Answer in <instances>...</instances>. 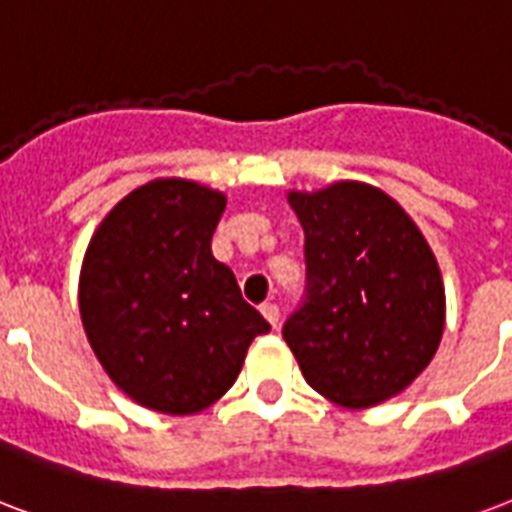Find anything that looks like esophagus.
<instances>
[{"label":"esophagus","mask_w":512,"mask_h":512,"mask_svg":"<svg viewBox=\"0 0 512 512\" xmlns=\"http://www.w3.org/2000/svg\"><path fill=\"white\" fill-rule=\"evenodd\" d=\"M260 312H263V317H266L268 323H271L276 328V323H279V306L268 301V304L260 306Z\"/></svg>","instance_id":"obj_1"}]
</instances>
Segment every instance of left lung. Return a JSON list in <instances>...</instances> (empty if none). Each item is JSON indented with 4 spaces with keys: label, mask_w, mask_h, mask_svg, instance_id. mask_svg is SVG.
Segmentation results:
<instances>
[{
    "label": "left lung",
    "mask_w": 512,
    "mask_h": 512,
    "mask_svg": "<svg viewBox=\"0 0 512 512\" xmlns=\"http://www.w3.org/2000/svg\"><path fill=\"white\" fill-rule=\"evenodd\" d=\"M304 227L306 295L282 328L306 382L350 410L401 393L445 331L437 257L382 189L336 181L290 192Z\"/></svg>",
    "instance_id": "1"
}]
</instances>
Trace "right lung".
I'll return each mask as SVG.
<instances>
[{
	"label": "right lung",
	"instance_id": "add662e5",
	"mask_svg": "<svg viewBox=\"0 0 512 512\" xmlns=\"http://www.w3.org/2000/svg\"><path fill=\"white\" fill-rule=\"evenodd\" d=\"M227 198L157 179L111 208L89 241L78 285L97 361L140 407L192 415L236 382L255 336L271 331L211 255Z\"/></svg>",
	"mask_w": 512,
	"mask_h": 512
}]
</instances>
